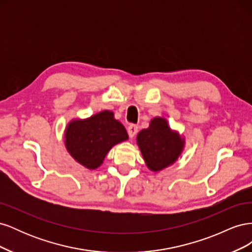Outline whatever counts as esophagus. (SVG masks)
Instances as JSON below:
<instances>
[{
  "label": "esophagus",
  "instance_id": "1",
  "mask_svg": "<svg viewBox=\"0 0 252 252\" xmlns=\"http://www.w3.org/2000/svg\"><path fill=\"white\" fill-rule=\"evenodd\" d=\"M127 130H128V134H129V136H130V138H133V136L136 134V132H138V130H139V127L136 126V125L130 124V125L128 126Z\"/></svg>",
  "mask_w": 252,
  "mask_h": 252
}]
</instances>
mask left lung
Here are the masks:
<instances>
[{
  "label": "left lung",
  "mask_w": 252,
  "mask_h": 252,
  "mask_svg": "<svg viewBox=\"0 0 252 252\" xmlns=\"http://www.w3.org/2000/svg\"><path fill=\"white\" fill-rule=\"evenodd\" d=\"M138 145L148 168L162 170L177 161L183 149V140L172 132L165 119L156 118L147 129L138 134Z\"/></svg>",
  "instance_id": "obj_1"
}]
</instances>
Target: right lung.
<instances>
[{"label": "right lung", "instance_id": "1", "mask_svg": "<svg viewBox=\"0 0 252 252\" xmlns=\"http://www.w3.org/2000/svg\"><path fill=\"white\" fill-rule=\"evenodd\" d=\"M127 139L125 127L107 110L86 120L72 121L65 132L67 150L88 169L97 168L111 147Z\"/></svg>", "mask_w": 252, "mask_h": 252}]
</instances>
